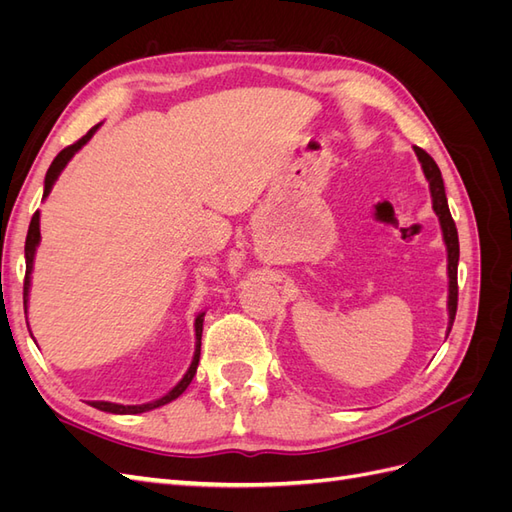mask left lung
<instances>
[{
	"label": "left lung",
	"instance_id": "8db88e82",
	"mask_svg": "<svg viewBox=\"0 0 512 512\" xmlns=\"http://www.w3.org/2000/svg\"><path fill=\"white\" fill-rule=\"evenodd\" d=\"M414 153L418 162L423 166V173L429 181V190H431V203L433 211H436L440 226H442V237L446 243V252H448V333H451V327L455 322L457 314V265H459V237H457V226L453 222V215L448 211V200L444 192V181L438 164L433 162L427 151L421 147H414Z\"/></svg>",
	"mask_w": 512,
	"mask_h": 512
}]
</instances>
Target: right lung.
I'll use <instances>...</instances> for the list:
<instances>
[{"instance_id":"right-lung-1","label":"right lung","mask_w":512,"mask_h":512,"mask_svg":"<svg viewBox=\"0 0 512 512\" xmlns=\"http://www.w3.org/2000/svg\"><path fill=\"white\" fill-rule=\"evenodd\" d=\"M98 130V126L91 128L83 138H79L74 145H68L66 149H61L57 153V158L53 160V164L49 166V170H46V177H44V196L46 198L53 188V183L57 181L61 170L66 168V164L72 160V156L76 151H79L91 136H94V132ZM40 243V211L34 213L32 218V224H29V230H27V239H25V282H23V305H25V314H27V297H29V282H32V269H34V256H36V247ZM203 320H205V314H198L196 316V322H194V331H196V350H194V359H192V365L188 367V371H185V376L177 382V386L173 391H168L164 397L151 401V404H143V406H121V404H111V401H89V406H94L102 412H111V414H141V412H147V410H153V408H160L164 404H168V401L177 399L185 389H188L192 378L196 376V367H198V361H200V337H203Z\"/></svg>"}]
</instances>
